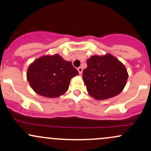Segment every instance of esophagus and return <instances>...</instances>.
<instances>
[{
  "label": "esophagus",
  "mask_w": 151,
  "mask_h": 151,
  "mask_svg": "<svg viewBox=\"0 0 151 151\" xmlns=\"http://www.w3.org/2000/svg\"><path fill=\"white\" fill-rule=\"evenodd\" d=\"M77 70H78L79 74H80V75H81V74H82V71H83V69H82V68L81 67H79L77 68Z\"/></svg>",
  "instance_id": "1"
}]
</instances>
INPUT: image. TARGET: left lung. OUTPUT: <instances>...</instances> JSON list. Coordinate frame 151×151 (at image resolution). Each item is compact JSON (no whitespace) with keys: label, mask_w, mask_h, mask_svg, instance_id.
<instances>
[{"label":"left lung","mask_w":151,"mask_h":151,"mask_svg":"<svg viewBox=\"0 0 151 151\" xmlns=\"http://www.w3.org/2000/svg\"><path fill=\"white\" fill-rule=\"evenodd\" d=\"M82 74L84 84L91 97L97 100L109 99L123 90L128 78L124 64L110 54L92 56Z\"/></svg>","instance_id":"left-lung-1"}]
</instances>
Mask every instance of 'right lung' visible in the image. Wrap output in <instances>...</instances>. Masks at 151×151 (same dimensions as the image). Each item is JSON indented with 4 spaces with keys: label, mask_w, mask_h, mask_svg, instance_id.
<instances>
[{
    "label": "right lung",
    "mask_w": 151,
    "mask_h": 151,
    "mask_svg": "<svg viewBox=\"0 0 151 151\" xmlns=\"http://www.w3.org/2000/svg\"><path fill=\"white\" fill-rule=\"evenodd\" d=\"M78 74L72 62L57 54L42 56L34 60L28 67L26 77L36 93L54 98L65 93L71 79Z\"/></svg>",
    "instance_id": "obj_1"
}]
</instances>
